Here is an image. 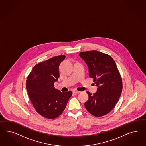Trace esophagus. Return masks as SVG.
Listing matches in <instances>:
<instances>
[{"instance_id":"obj_1","label":"esophagus","mask_w":146,"mask_h":146,"mask_svg":"<svg viewBox=\"0 0 146 146\" xmlns=\"http://www.w3.org/2000/svg\"><path fill=\"white\" fill-rule=\"evenodd\" d=\"M73 93H74L75 94H78L79 93H80V92H79V91H78V90H74V91H73Z\"/></svg>"}]
</instances>
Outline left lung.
Returning <instances> with one entry per match:
<instances>
[{"mask_svg":"<svg viewBox=\"0 0 146 146\" xmlns=\"http://www.w3.org/2000/svg\"><path fill=\"white\" fill-rule=\"evenodd\" d=\"M79 56L85 61L89 69V76L93 78L97 92L88 94L85 103L86 110L96 117L110 112L120 98L122 81L116 64L107 54L93 50L82 52Z\"/></svg>","mask_w":146,"mask_h":146,"instance_id":"1","label":"left lung"}]
</instances>
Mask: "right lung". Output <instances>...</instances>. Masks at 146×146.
Returning a JSON list of instances; mask_svg holds the SVG:
<instances>
[{
    "label": "right lung",
    "instance_id": "add662e5",
    "mask_svg": "<svg viewBox=\"0 0 146 146\" xmlns=\"http://www.w3.org/2000/svg\"><path fill=\"white\" fill-rule=\"evenodd\" d=\"M65 59L61 55L52 57L35 65L26 80V90L36 112L44 117L52 119L64 112L72 92L62 93L54 88L59 78V67Z\"/></svg>",
    "mask_w": 146,
    "mask_h": 146
}]
</instances>
